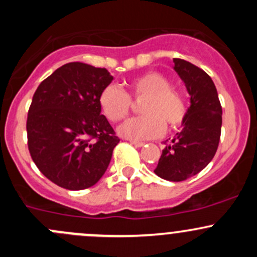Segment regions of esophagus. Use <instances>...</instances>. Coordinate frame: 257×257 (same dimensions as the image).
Returning <instances> with one entry per match:
<instances>
[{"label": "esophagus", "mask_w": 257, "mask_h": 257, "mask_svg": "<svg viewBox=\"0 0 257 257\" xmlns=\"http://www.w3.org/2000/svg\"><path fill=\"white\" fill-rule=\"evenodd\" d=\"M131 143L133 144L134 147H137V148L144 147V144H145V143H143V142H136V141H131Z\"/></svg>", "instance_id": "34e87169"}]
</instances>
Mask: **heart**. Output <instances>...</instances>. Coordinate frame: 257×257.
I'll list each match as a JSON object with an SVG mask.
<instances>
[{
  "label": "heart",
  "mask_w": 257,
  "mask_h": 257,
  "mask_svg": "<svg viewBox=\"0 0 257 257\" xmlns=\"http://www.w3.org/2000/svg\"><path fill=\"white\" fill-rule=\"evenodd\" d=\"M129 95L143 98L141 112L143 116L131 118L118 126V134L129 141L143 142L158 138L165 123L175 126L185 115V104L178 92L170 88L169 80L157 72H148L132 80ZM116 85L109 84L100 92L99 107L109 120L119 121L131 110V98Z\"/></svg>",
  "instance_id": "1"
}]
</instances>
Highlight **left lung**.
<instances>
[{
    "instance_id": "8db88e82",
    "label": "left lung",
    "mask_w": 257,
    "mask_h": 257,
    "mask_svg": "<svg viewBox=\"0 0 257 257\" xmlns=\"http://www.w3.org/2000/svg\"><path fill=\"white\" fill-rule=\"evenodd\" d=\"M173 63L190 95V107L181 120V131L163 149L154 173L165 180L183 181L201 172L214 158L222 109L216 87L203 69L180 58Z\"/></svg>"
}]
</instances>
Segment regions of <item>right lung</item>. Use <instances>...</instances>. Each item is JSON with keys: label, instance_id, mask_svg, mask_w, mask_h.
<instances>
[{"label": "right lung", "instance_id": "right-lung-1", "mask_svg": "<svg viewBox=\"0 0 257 257\" xmlns=\"http://www.w3.org/2000/svg\"><path fill=\"white\" fill-rule=\"evenodd\" d=\"M113 80L105 68L72 62L38 85L27 118L28 149L46 178L68 190L104 175L118 137L102 115L99 94Z\"/></svg>", "mask_w": 257, "mask_h": 257}]
</instances>
